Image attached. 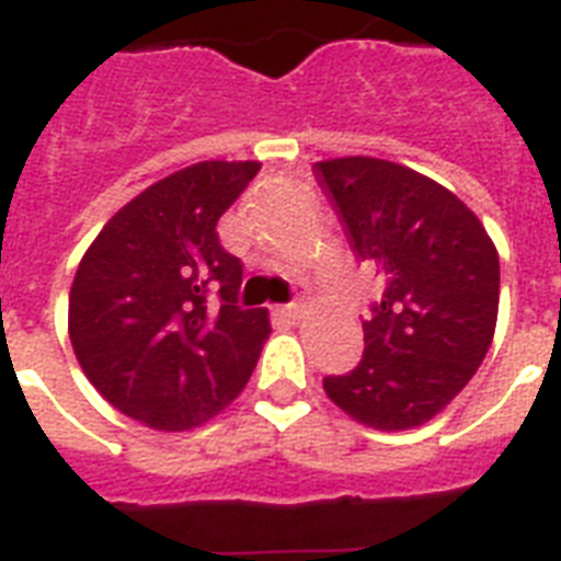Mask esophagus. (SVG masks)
<instances>
[{"label":"esophagus","mask_w":561,"mask_h":561,"mask_svg":"<svg viewBox=\"0 0 561 561\" xmlns=\"http://www.w3.org/2000/svg\"><path fill=\"white\" fill-rule=\"evenodd\" d=\"M282 314L288 317V320H302V317L308 314L306 306H299V302H294V306H285L282 308Z\"/></svg>","instance_id":"obj_1"}]
</instances>
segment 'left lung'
Listing matches in <instances>:
<instances>
[{
    "mask_svg": "<svg viewBox=\"0 0 561 561\" xmlns=\"http://www.w3.org/2000/svg\"><path fill=\"white\" fill-rule=\"evenodd\" d=\"M355 253L383 279L364 323V358L329 375L325 396L375 431L443 413L495 337L501 267L480 218L436 180L378 157L317 162Z\"/></svg>",
    "mask_w": 561,
    "mask_h": 561,
    "instance_id": "1",
    "label": "left lung"
}]
</instances>
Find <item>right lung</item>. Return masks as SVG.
Masks as SVG:
<instances>
[{
	"instance_id": "1",
	"label": "right lung",
	"mask_w": 561,
	"mask_h": 561,
	"mask_svg": "<svg viewBox=\"0 0 561 561\" xmlns=\"http://www.w3.org/2000/svg\"><path fill=\"white\" fill-rule=\"evenodd\" d=\"M259 169L206 160L157 180L104 224L75 271V358L145 427L180 434L224 413L271 337L267 308L236 306L244 264L215 229ZM209 289L220 307L205 299Z\"/></svg>"
}]
</instances>
